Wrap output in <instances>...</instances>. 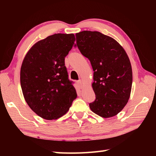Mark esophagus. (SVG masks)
I'll return each instance as SVG.
<instances>
[{
  "label": "esophagus",
  "instance_id": "1",
  "mask_svg": "<svg viewBox=\"0 0 156 156\" xmlns=\"http://www.w3.org/2000/svg\"><path fill=\"white\" fill-rule=\"evenodd\" d=\"M77 85H78L80 88H82V87H83V82H82L81 80H79V81H77Z\"/></svg>",
  "mask_w": 156,
  "mask_h": 156
}]
</instances>
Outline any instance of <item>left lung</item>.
Wrapping results in <instances>:
<instances>
[{
	"label": "left lung",
	"mask_w": 156,
	"mask_h": 156,
	"mask_svg": "<svg viewBox=\"0 0 156 156\" xmlns=\"http://www.w3.org/2000/svg\"><path fill=\"white\" fill-rule=\"evenodd\" d=\"M75 36V46L88 58L94 71L96 100L89 103L90 108L103 118L116 115L131 94L133 75L128 56L115 40L100 32L84 30Z\"/></svg>",
	"instance_id": "8db88e82"
}]
</instances>
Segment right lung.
Masks as SVG:
<instances>
[{"mask_svg":"<svg viewBox=\"0 0 156 156\" xmlns=\"http://www.w3.org/2000/svg\"><path fill=\"white\" fill-rule=\"evenodd\" d=\"M75 40L73 34L49 36L33 45L23 61V96L31 109L44 119L64 115L77 96L64 62Z\"/></svg>","mask_w":156,"mask_h":156,"instance_id":"right-lung-1","label":"right lung"}]
</instances>
